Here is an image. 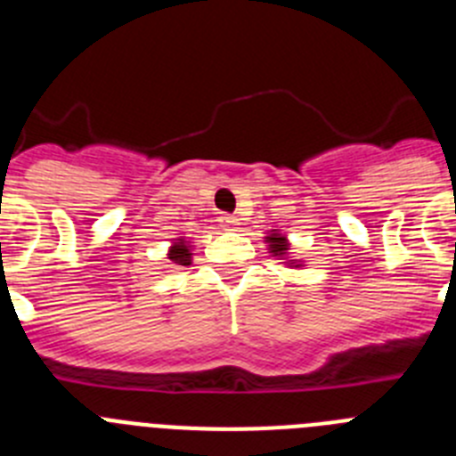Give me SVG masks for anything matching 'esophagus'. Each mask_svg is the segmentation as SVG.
Here are the masks:
<instances>
[{
	"label": "esophagus",
	"instance_id": "esophagus-1",
	"mask_svg": "<svg viewBox=\"0 0 456 456\" xmlns=\"http://www.w3.org/2000/svg\"><path fill=\"white\" fill-rule=\"evenodd\" d=\"M219 221H221V225H224L225 231H235L237 225H240V219H237L235 215H221Z\"/></svg>",
	"mask_w": 456,
	"mask_h": 456
}]
</instances>
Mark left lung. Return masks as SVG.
Returning a JSON list of instances; mask_svg holds the SVG:
<instances>
[{
  "label": "left lung",
  "mask_w": 456,
  "mask_h": 456,
  "mask_svg": "<svg viewBox=\"0 0 456 456\" xmlns=\"http://www.w3.org/2000/svg\"><path fill=\"white\" fill-rule=\"evenodd\" d=\"M265 244H267V251L272 253V257L285 260V267H294V269L304 267V260H294V257H289V240L288 235H283L278 228H272V231L267 232Z\"/></svg>",
  "instance_id": "1"
}]
</instances>
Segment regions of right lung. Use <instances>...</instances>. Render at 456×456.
I'll return each mask as SVG.
<instances>
[{
	"instance_id": "add662e5",
	"label": "right lung",
	"mask_w": 456,
	"mask_h": 456,
	"mask_svg": "<svg viewBox=\"0 0 456 456\" xmlns=\"http://www.w3.org/2000/svg\"><path fill=\"white\" fill-rule=\"evenodd\" d=\"M168 260H171L173 265H183V267H187V265H191V241L187 240V237H175V240L171 241V247H168Z\"/></svg>"
}]
</instances>
